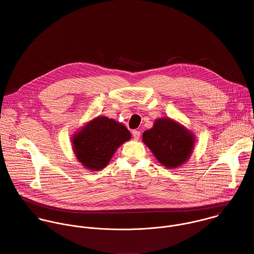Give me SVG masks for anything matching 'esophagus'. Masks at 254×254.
<instances>
[{
    "instance_id": "obj_1",
    "label": "esophagus",
    "mask_w": 254,
    "mask_h": 254,
    "mask_svg": "<svg viewBox=\"0 0 254 254\" xmlns=\"http://www.w3.org/2000/svg\"><path fill=\"white\" fill-rule=\"evenodd\" d=\"M132 137H133V139H135V140H137L138 138H139V136H140V131H138V130H132Z\"/></svg>"
}]
</instances>
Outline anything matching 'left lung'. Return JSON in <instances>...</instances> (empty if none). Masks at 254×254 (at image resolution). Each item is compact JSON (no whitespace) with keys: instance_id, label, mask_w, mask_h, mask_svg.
I'll return each instance as SVG.
<instances>
[{"instance_id":"obj_1","label":"left lung","mask_w":254,"mask_h":254,"mask_svg":"<svg viewBox=\"0 0 254 254\" xmlns=\"http://www.w3.org/2000/svg\"><path fill=\"white\" fill-rule=\"evenodd\" d=\"M142 142L160 164L173 170L190 159L196 137L183 125L170 118H162L156 120L153 127L142 133Z\"/></svg>"}]
</instances>
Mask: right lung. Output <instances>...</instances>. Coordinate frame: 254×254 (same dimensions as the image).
I'll list each match as a JSON object with an SVG mask.
<instances>
[{"mask_svg":"<svg viewBox=\"0 0 254 254\" xmlns=\"http://www.w3.org/2000/svg\"><path fill=\"white\" fill-rule=\"evenodd\" d=\"M130 137L129 130L123 124L98 116L72 134L71 143L77 161L85 169L100 171Z\"/></svg>","mask_w":254,"mask_h":254,"instance_id":"obj_1","label":"right lung"}]
</instances>
